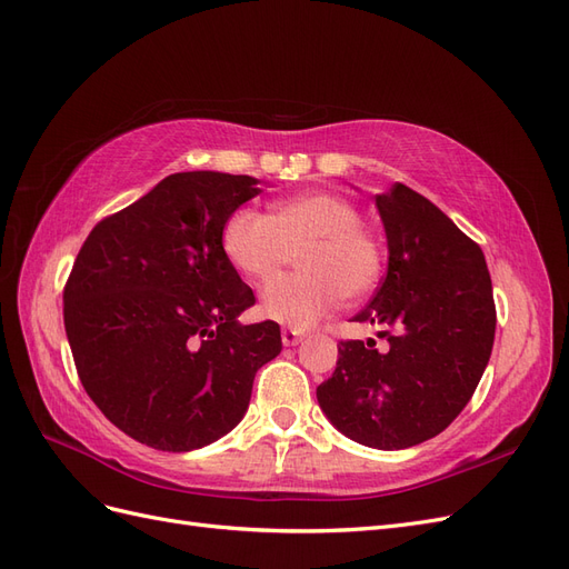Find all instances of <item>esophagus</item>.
Wrapping results in <instances>:
<instances>
[{
	"mask_svg": "<svg viewBox=\"0 0 569 569\" xmlns=\"http://www.w3.org/2000/svg\"><path fill=\"white\" fill-rule=\"evenodd\" d=\"M303 339H306V332H301V330H282L284 347H297V343H301Z\"/></svg>",
	"mask_w": 569,
	"mask_h": 569,
	"instance_id": "obj_1",
	"label": "esophagus"
}]
</instances>
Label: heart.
Wrapping results in <instances>:
<instances>
[{
    "label": "heart",
    "mask_w": 569,
    "mask_h": 569,
    "mask_svg": "<svg viewBox=\"0 0 569 569\" xmlns=\"http://www.w3.org/2000/svg\"><path fill=\"white\" fill-rule=\"evenodd\" d=\"M228 263L253 284L270 282L299 251V274L266 287L261 313L295 330L335 311L341 297L360 299L380 282L382 244L360 226L356 203L332 192L274 201L268 216L237 209L222 226Z\"/></svg>",
    "instance_id": "obj_1"
}]
</instances>
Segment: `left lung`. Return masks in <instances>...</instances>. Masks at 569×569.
Returning <instances> with one entry per match:
<instances>
[{
  "instance_id": "1",
  "label": "left lung",
  "mask_w": 569,
  "mask_h": 569,
  "mask_svg": "<svg viewBox=\"0 0 569 569\" xmlns=\"http://www.w3.org/2000/svg\"><path fill=\"white\" fill-rule=\"evenodd\" d=\"M387 232L385 282L356 322L393 327L389 347L339 341L318 403L341 435L401 451L443 432L489 363L496 306L481 249L437 206L396 182L377 194Z\"/></svg>"
}]
</instances>
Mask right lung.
<instances>
[{"label": "right lung", "mask_w": 569, "mask_h": 569, "mask_svg": "<svg viewBox=\"0 0 569 569\" xmlns=\"http://www.w3.org/2000/svg\"><path fill=\"white\" fill-rule=\"evenodd\" d=\"M261 189L192 170L97 222L63 289V325L84 391L134 441L194 451L244 418L280 325H239L253 291L220 247L226 220Z\"/></svg>", "instance_id": "add662e5"}]
</instances>
